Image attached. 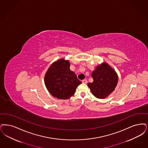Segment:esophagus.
<instances>
[{"instance_id": "1", "label": "esophagus", "mask_w": 148, "mask_h": 148, "mask_svg": "<svg viewBox=\"0 0 148 148\" xmlns=\"http://www.w3.org/2000/svg\"><path fill=\"white\" fill-rule=\"evenodd\" d=\"M82 82L83 83H84V84H86V83H88V81H87L86 79H84V80H82Z\"/></svg>"}]
</instances>
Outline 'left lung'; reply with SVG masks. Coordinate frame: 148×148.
Wrapping results in <instances>:
<instances>
[{
  "mask_svg": "<svg viewBox=\"0 0 148 148\" xmlns=\"http://www.w3.org/2000/svg\"><path fill=\"white\" fill-rule=\"evenodd\" d=\"M91 76L94 81L88 85L92 94L98 99L106 98L114 90L118 83L117 74L105 62L97 66Z\"/></svg>",
  "mask_w": 148,
  "mask_h": 148,
  "instance_id": "1",
  "label": "left lung"
}]
</instances>
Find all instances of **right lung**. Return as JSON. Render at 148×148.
Segmentation results:
<instances>
[{"label": "right lung", "mask_w": 148, "mask_h": 148, "mask_svg": "<svg viewBox=\"0 0 148 148\" xmlns=\"http://www.w3.org/2000/svg\"><path fill=\"white\" fill-rule=\"evenodd\" d=\"M82 82L70 70L68 60L60 59L52 63L45 76V84L49 92L58 99H68L74 94Z\"/></svg>", "instance_id": "1"}]
</instances>
